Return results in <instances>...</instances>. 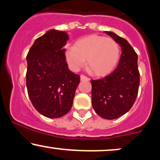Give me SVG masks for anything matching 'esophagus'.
I'll use <instances>...</instances> for the list:
<instances>
[{
  "mask_svg": "<svg viewBox=\"0 0 160 160\" xmlns=\"http://www.w3.org/2000/svg\"><path fill=\"white\" fill-rule=\"evenodd\" d=\"M80 80H89L90 79L88 78V77L85 76V75L81 74V75H80Z\"/></svg>",
  "mask_w": 160,
  "mask_h": 160,
  "instance_id": "esophagus-1",
  "label": "esophagus"
}]
</instances>
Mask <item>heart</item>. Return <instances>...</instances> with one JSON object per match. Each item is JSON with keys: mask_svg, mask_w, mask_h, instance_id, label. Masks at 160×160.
<instances>
[{"mask_svg": "<svg viewBox=\"0 0 160 160\" xmlns=\"http://www.w3.org/2000/svg\"><path fill=\"white\" fill-rule=\"evenodd\" d=\"M66 60L73 71H78L86 64L92 73L102 76L111 71L120 58V47L112 38L92 35L70 46L66 49Z\"/></svg>", "mask_w": 160, "mask_h": 160, "instance_id": "obj_1", "label": "heart"}]
</instances>
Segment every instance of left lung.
Wrapping results in <instances>:
<instances>
[{
	"label": "left lung",
	"mask_w": 160,
	"mask_h": 160,
	"mask_svg": "<svg viewBox=\"0 0 160 160\" xmlns=\"http://www.w3.org/2000/svg\"><path fill=\"white\" fill-rule=\"evenodd\" d=\"M107 34L120 45V61L108 76L91 80L92 104L97 114L114 120L131 109L136 100L140 84L138 55L126 40L111 32Z\"/></svg>",
	"instance_id": "obj_1"
}]
</instances>
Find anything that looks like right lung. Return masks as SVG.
Listing matches in <instances>:
<instances>
[{
	"mask_svg": "<svg viewBox=\"0 0 160 160\" xmlns=\"http://www.w3.org/2000/svg\"><path fill=\"white\" fill-rule=\"evenodd\" d=\"M67 33L50 30L34 41L28 52L26 86L29 98L40 114L58 118L71 110L80 77L66 62Z\"/></svg>",
	"mask_w": 160,
	"mask_h": 160,
	"instance_id": "right-lung-1",
	"label": "right lung"
}]
</instances>
